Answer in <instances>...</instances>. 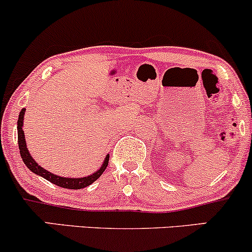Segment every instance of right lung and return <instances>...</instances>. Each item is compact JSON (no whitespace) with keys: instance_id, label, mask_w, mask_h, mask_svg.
<instances>
[{"instance_id":"right-lung-1","label":"right lung","mask_w":252,"mask_h":252,"mask_svg":"<svg viewBox=\"0 0 252 252\" xmlns=\"http://www.w3.org/2000/svg\"><path fill=\"white\" fill-rule=\"evenodd\" d=\"M25 111L26 109H22L21 111H20L19 120H17V141H19L20 154H21L22 160H24L25 164L30 168V170H32V172L35 173L37 175L42 176V178H45L46 180L51 181L52 184L57 185V186L63 187V189H84V187H88L92 184V182L96 181L97 179L103 174V172L106 169V167H108L109 155L105 156V160H104L102 167H100L96 173H94V174L89 176H85V178H78V179L63 178V176L52 174L51 172H47V170L43 169L41 166H39V164L33 160V158L31 156L30 152H28L27 146H26L25 132L24 130H22V126H24Z\"/></svg>"}]
</instances>
